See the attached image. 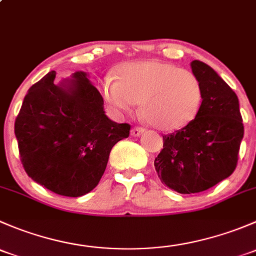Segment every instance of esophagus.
Segmentation results:
<instances>
[{
  "label": "esophagus",
  "mask_w": 256,
  "mask_h": 256,
  "mask_svg": "<svg viewBox=\"0 0 256 256\" xmlns=\"http://www.w3.org/2000/svg\"><path fill=\"white\" fill-rule=\"evenodd\" d=\"M144 131V128H141V126H135V128H132V130H131V135L140 136Z\"/></svg>",
  "instance_id": "1"
}]
</instances>
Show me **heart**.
Segmentation results:
<instances>
[{"instance_id":"heart-1","label":"heart","mask_w":256,"mask_h":256,"mask_svg":"<svg viewBox=\"0 0 256 256\" xmlns=\"http://www.w3.org/2000/svg\"><path fill=\"white\" fill-rule=\"evenodd\" d=\"M100 92L116 112H130L140 102L144 120L166 131L188 125L200 112L204 95L196 74L161 60L121 64L116 79L102 80Z\"/></svg>"}]
</instances>
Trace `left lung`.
I'll return each instance as SVG.
<instances>
[{"label":"left lung","instance_id":"obj_1","mask_svg":"<svg viewBox=\"0 0 256 256\" xmlns=\"http://www.w3.org/2000/svg\"><path fill=\"white\" fill-rule=\"evenodd\" d=\"M203 86V102L188 125L164 135L154 168L164 184L182 194L207 190L230 176L244 136L239 100L210 66L190 63Z\"/></svg>","mask_w":256,"mask_h":256}]
</instances>
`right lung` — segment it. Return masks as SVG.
Instances as JSON below:
<instances>
[{"label": "right lung", "mask_w": 256, "mask_h": 256, "mask_svg": "<svg viewBox=\"0 0 256 256\" xmlns=\"http://www.w3.org/2000/svg\"><path fill=\"white\" fill-rule=\"evenodd\" d=\"M49 72L28 90L14 121L26 174L56 194L80 197L94 190L114 144L131 126L110 120L86 73L54 84Z\"/></svg>", "instance_id": "1"}]
</instances>
